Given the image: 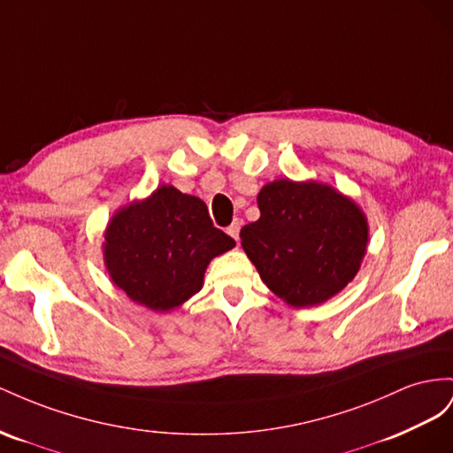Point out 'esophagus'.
Here are the masks:
<instances>
[{
    "label": "esophagus",
    "instance_id": "34e87169",
    "mask_svg": "<svg viewBox=\"0 0 453 453\" xmlns=\"http://www.w3.org/2000/svg\"><path fill=\"white\" fill-rule=\"evenodd\" d=\"M239 231H241V222H239V219H235V222L227 227V235H231L235 241H239Z\"/></svg>",
    "mask_w": 453,
    "mask_h": 453
}]
</instances>
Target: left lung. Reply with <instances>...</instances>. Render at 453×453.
I'll list each match as a JSON object with an SVG mask.
<instances>
[{
	"label": "left lung",
	"mask_w": 453,
	"mask_h": 453,
	"mask_svg": "<svg viewBox=\"0 0 453 453\" xmlns=\"http://www.w3.org/2000/svg\"><path fill=\"white\" fill-rule=\"evenodd\" d=\"M260 218L241 244L267 288L292 307L343 290L366 254L368 222L357 203L319 182L275 180L257 193Z\"/></svg>",
	"instance_id": "1"
}]
</instances>
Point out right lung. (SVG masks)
<instances>
[{"instance_id":"add662e5","label":"right lung","mask_w":453,"mask_h":453,"mask_svg":"<svg viewBox=\"0 0 453 453\" xmlns=\"http://www.w3.org/2000/svg\"><path fill=\"white\" fill-rule=\"evenodd\" d=\"M111 280L151 311H171L203 288L212 257L235 247L214 227L206 204L173 186L123 206L104 234Z\"/></svg>"}]
</instances>
